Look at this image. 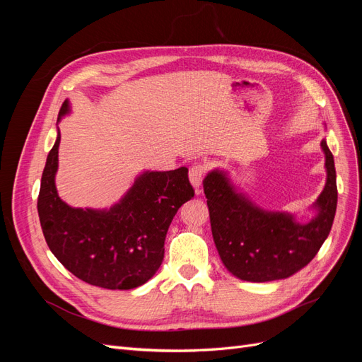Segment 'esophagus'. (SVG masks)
<instances>
[{"mask_svg":"<svg viewBox=\"0 0 362 362\" xmlns=\"http://www.w3.org/2000/svg\"><path fill=\"white\" fill-rule=\"evenodd\" d=\"M206 175V169L204 164H193L189 170V178L196 192H199V187L202 185V181Z\"/></svg>","mask_w":362,"mask_h":362,"instance_id":"obj_1","label":"esophagus"}]
</instances>
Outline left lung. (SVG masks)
Returning <instances> with one entry per match:
<instances>
[{"label": "left lung", "mask_w": 362, "mask_h": 362, "mask_svg": "<svg viewBox=\"0 0 362 362\" xmlns=\"http://www.w3.org/2000/svg\"><path fill=\"white\" fill-rule=\"evenodd\" d=\"M326 156V185L315 202L310 223H296L290 214L269 213L234 192L218 170L206 175L204 193L210 210L214 243L225 267L249 282L288 278L317 255L329 235L337 210V175L332 152L322 140Z\"/></svg>", "instance_id": "1"}]
</instances>
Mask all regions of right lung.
Segmentation results:
<instances>
[{
	"instance_id": "right-lung-1",
	"label": "right lung",
	"mask_w": 362,
	"mask_h": 362,
	"mask_svg": "<svg viewBox=\"0 0 362 362\" xmlns=\"http://www.w3.org/2000/svg\"><path fill=\"white\" fill-rule=\"evenodd\" d=\"M69 112L64 101L59 120ZM59 144L49 151L37 198L47 245L78 279L107 290H131L156 275L164 258V240L173 216L192 199L189 169L140 175L125 198L110 210H83L64 204L54 177Z\"/></svg>"
}]
</instances>
